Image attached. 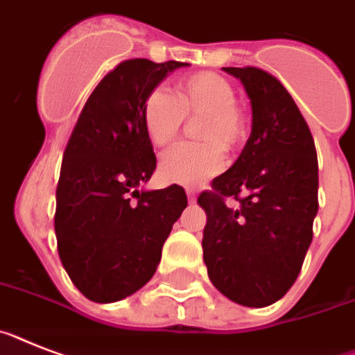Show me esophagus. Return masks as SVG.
I'll return each instance as SVG.
<instances>
[{"mask_svg":"<svg viewBox=\"0 0 355 355\" xmlns=\"http://www.w3.org/2000/svg\"><path fill=\"white\" fill-rule=\"evenodd\" d=\"M186 193H187V198H189V202H196V196H198V193H196L195 187H187Z\"/></svg>","mask_w":355,"mask_h":355,"instance_id":"34e87169","label":"esophagus"}]
</instances>
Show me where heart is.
Listing matches in <instances>:
<instances>
[{"instance_id":"obj_1","label":"heart","mask_w":355,"mask_h":355,"mask_svg":"<svg viewBox=\"0 0 355 355\" xmlns=\"http://www.w3.org/2000/svg\"><path fill=\"white\" fill-rule=\"evenodd\" d=\"M186 118H203L200 139L205 143L173 148L160 160L159 173L169 184L195 187L225 168V150L245 139V121L229 80L211 71L178 80L173 94L155 89L143 103L144 132L159 148L177 139Z\"/></svg>"}]
</instances>
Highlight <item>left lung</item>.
<instances>
[{"instance_id": "1", "label": "left lung", "mask_w": 355, "mask_h": 355, "mask_svg": "<svg viewBox=\"0 0 355 355\" xmlns=\"http://www.w3.org/2000/svg\"><path fill=\"white\" fill-rule=\"evenodd\" d=\"M223 69L250 98L252 134L232 168L198 196L207 212L203 261L225 297L264 307L295 284L313 241L318 159L306 119L275 76L252 66Z\"/></svg>"}]
</instances>
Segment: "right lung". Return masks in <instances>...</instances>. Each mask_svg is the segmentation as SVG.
<instances>
[{
  "label": "right lung",
  "mask_w": 355,
  "mask_h": 355,
  "mask_svg": "<svg viewBox=\"0 0 355 355\" xmlns=\"http://www.w3.org/2000/svg\"><path fill=\"white\" fill-rule=\"evenodd\" d=\"M182 66L189 64L123 60L91 92L64 150L55 209L58 255L73 284L98 304L121 300L152 279L187 205L180 186L137 191L157 166L143 103Z\"/></svg>",
  "instance_id": "add662e5"
}]
</instances>
